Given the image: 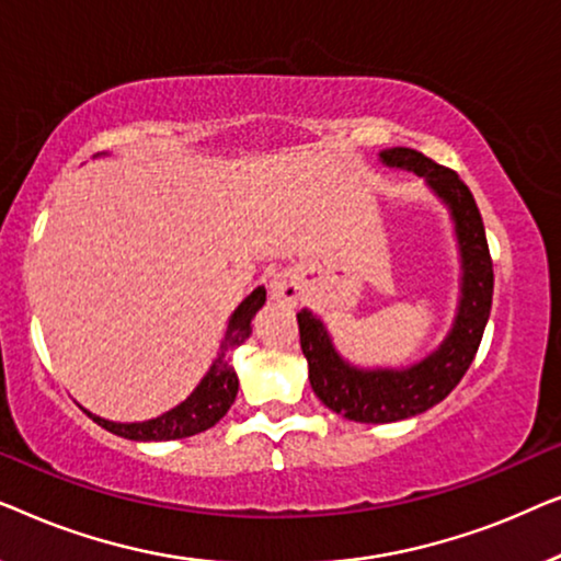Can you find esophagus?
Wrapping results in <instances>:
<instances>
[{"label":"esophagus","mask_w":561,"mask_h":561,"mask_svg":"<svg viewBox=\"0 0 561 561\" xmlns=\"http://www.w3.org/2000/svg\"><path fill=\"white\" fill-rule=\"evenodd\" d=\"M271 296L278 304L296 306L298 298H301V280L294 271H280L271 278Z\"/></svg>","instance_id":"34e87169"}]
</instances>
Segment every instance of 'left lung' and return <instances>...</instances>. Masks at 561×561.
I'll return each instance as SVG.
<instances>
[{
  "label": "left lung",
  "instance_id": "obj_1",
  "mask_svg": "<svg viewBox=\"0 0 561 561\" xmlns=\"http://www.w3.org/2000/svg\"><path fill=\"white\" fill-rule=\"evenodd\" d=\"M378 158L386 168L416 173L447 206L459 252V298L447 336L426 357L405 367L350 363L336 350L321 317L311 309H301L298 332L313 393L327 409L359 424L403 421L444 401L472 365L493 306V260L470 188L455 171L436 165L419 150L388 148L380 150Z\"/></svg>",
  "mask_w": 561,
  "mask_h": 561
}]
</instances>
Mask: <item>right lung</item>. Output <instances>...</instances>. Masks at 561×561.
<instances>
[{"instance_id":"obj_1","label":"right lung","mask_w":561,"mask_h":561,"mask_svg":"<svg viewBox=\"0 0 561 561\" xmlns=\"http://www.w3.org/2000/svg\"><path fill=\"white\" fill-rule=\"evenodd\" d=\"M263 304L265 288L257 286L232 313H229L225 336H221L219 352L209 365V370L204 373L198 386L191 390L179 405H173L171 411L160 413V416L148 421H129V424L102 419L81 405L83 413H87L91 421H96L99 426L106 428V432L125 436V439L133 442L186 439V436L202 434L206 428H211L229 411V405L234 403L237 388H240L234 367L229 363V352L244 344V340H250L252 319H255V313L260 309H263Z\"/></svg>"}]
</instances>
